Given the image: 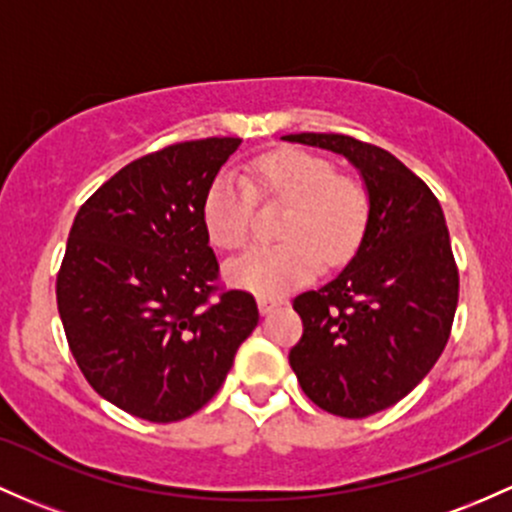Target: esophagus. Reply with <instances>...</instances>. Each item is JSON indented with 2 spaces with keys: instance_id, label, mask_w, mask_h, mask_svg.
<instances>
[{
  "instance_id": "esophagus-1",
  "label": "esophagus",
  "mask_w": 512,
  "mask_h": 512,
  "mask_svg": "<svg viewBox=\"0 0 512 512\" xmlns=\"http://www.w3.org/2000/svg\"><path fill=\"white\" fill-rule=\"evenodd\" d=\"M279 303H282V301L272 299V296H260V299H257V306H260L262 313H272L274 308L279 306Z\"/></svg>"
}]
</instances>
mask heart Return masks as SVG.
Segmentation results:
<instances>
[{
	"label": "heart",
	"mask_w": 512,
	"mask_h": 512,
	"mask_svg": "<svg viewBox=\"0 0 512 512\" xmlns=\"http://www.w3.org/2000/svg\"><path fill=\"white\" fill-rule=\"evenodd\" d=\"M255 196L279 201L282 243L255 245L228 262L226 277L260 296H282L306 284L320 260L340 265L355 255L369 223L372 201L362 182L340 174L328 157L282 148L250 162L243 177L218 174L204 196V228L221 250L247 243L255 216Z\"/></svg>",
	"instance_id": "b5f03b06"
}]
</instances>
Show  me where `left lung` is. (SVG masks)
<instances>
[{
	"label": "left lung",
	"mask_w": 512,
	"mask_h": 512,
	"mask_svg": "<svg viewBox=\"0 0 512 512\" xmlns=\"http://www.w3.org/2000/svg\"><path fill=\"white\" fill-rule=\"evenodd\" d=\"M284 140L345 155L367 184L369 223L357 255L320 289L303 291L289 364L303 393L340 418H367L408 396L452 333L459 269L440 201L389 150L342 133Z\"/></svg>",
	"instance_id": "obj_1"
}]
</instances>
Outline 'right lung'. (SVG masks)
<instances>
[{
	"instance_id": "add662e5",
	"label": "right lung",
	"mask_w": 512,
	"mask_h": 512,
	"mask_svg": "<svg viewBox=\"0 0 512 512\" xmlns=\"http://www.w3.org/2000/svg\"><path fill=\"white\" fill-rule=\"evenodd\" d=\"M240 138L128 162L77 211L55 296L77 367L121 411L174 423L221 389L255 330V296L218 286L204 196Z\"/></svg>"
}]
</instances>
